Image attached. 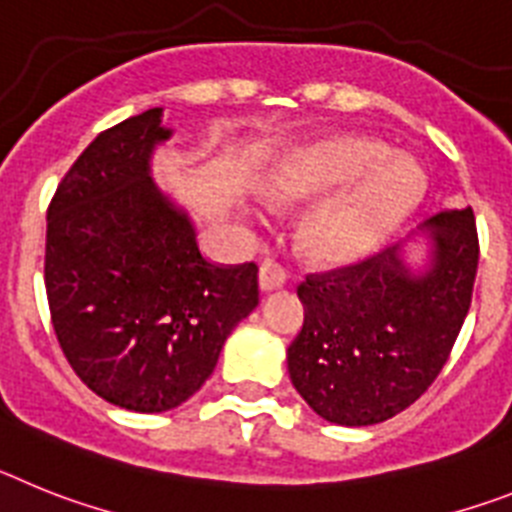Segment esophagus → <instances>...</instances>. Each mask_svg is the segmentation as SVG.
<instances>
[{
	"mask_svg": "<svg viewBox=\"0 0 512 512\" xmlns=\"http://www.w3.org/2000/svg\"><path fill=\"white\" fill-rule=\"evenodd\" d=\"M286 283V270L275 260H265L260 265V288L262 291H275Z\"/></svg>",
	"mask_w": 512,
	"mask_h": 512,
	"instance_id": "esophagus-1",
	"label": "esophagus"
}]
</instances>
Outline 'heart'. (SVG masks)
Masks as SVG:
<instances>
[{
  "mask_svg": "<svg viewBox=\"0 0 512 512\" xmlns=\"http://www.w3.org/2000/svg\"><path fill=\"white\" fill-rule=\"evenodd\" d=\"M425 172L366 136L335 133L288 151L262 182L275 206L317 203L299 226V247L319 265H348L373 252L425 198Z\"/></svg>",
  "mask_w": 512,
  "mask_h": 512,
  "instance_id": "heart-1",
  "label": "heart"
}]
</instances>
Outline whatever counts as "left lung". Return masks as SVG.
<instances>
[{
  "mask_svg": "<svg viewBox=\"0 0 512 512\" xmlns=\"http://www.w3.org/2000/svg\"><path fill=\"white\" fill-rule=\"evenodd\" d=\"M425 270L397 247L306 275L304 327L288 345V373L327 422L376 425L420 399L446 366L471 306L479 239L471 208L435 213Z\"/></svg>",
  "mask_w": 512,
  "mask_h": 512,
  "instance_id": "obj_1",
  "label": "left lung"
}]
</instances>
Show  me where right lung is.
<instances>
[{"instance_id":"1","label":"right lung","mask_w":512,"mask_h":512,"mask_svg":"<svg viewBox=\"0 0 512 512\" xmlns=\"http://www.w3.org/2000/svg\"><path fill=\"white\" fill-rule=\"evenodd\" d=\"M170 136L162 108L102 131L48 206L46 293L61 350L97 397L133 412L193 397L260 301L255 262H208L188 211L151 180V151Z\"/></svg>"}]
</instances>
